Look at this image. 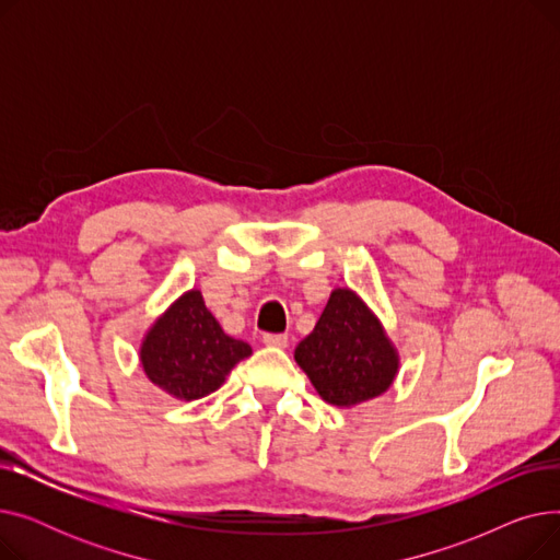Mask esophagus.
Returning a JSON list of instances; mask_svg holds the SVG:
<instances>
[{
    "instance_id": "esophagus-1",
    "label": "esophagus",
    "mask_w": 560,
    "mask_h": 560,
    "mask_svg": "<svg viewBox=\"0 0 560 560\" xmlns=\"http://www.w3.org/2000/svg\"><path fill=\"white\" fill-rule=\"evenodd\" d=\"M262 342L268 347H285L288 345V336L285 334H265Z\"/></svg>"
}]
</instances>
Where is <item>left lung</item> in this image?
<instances>
[{
  "label": "left lung",
  "instance_id": "left-lung-1",
  "mask_svg": "<svg viewBox=\"0 0 560 560\" xmlns=\"http://www.w3.org/2000/svg\"><path fill=\"white\" fill-rule=\"evenodd\" d=\"M295 361L327 404L354 408L384 395L399 372V351L381 319L351 288H336Z\"/></svg>",
  "mask_w": 560,
  "mask_h": 560
}]
</instances>
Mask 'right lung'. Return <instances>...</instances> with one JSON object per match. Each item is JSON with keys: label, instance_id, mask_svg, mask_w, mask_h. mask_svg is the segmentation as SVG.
Instances as JSON below:
<instances>
[{"label": "right lung", "instance_id": "1", "mask_svg": "<svg viewBox=\"0 0 560 560\" xmlns=\"http://www.w3.org/2000/svg\"><path fill=\"white\" fill-rule=\"evenodd\" d=\"M247 357L252 347L222 331L197 288L186 290L154 319L138 349L144 376L182 401L215 393Z\"/></svg>", "mask_w": 560, "mask_h": 560}]
</instances>
